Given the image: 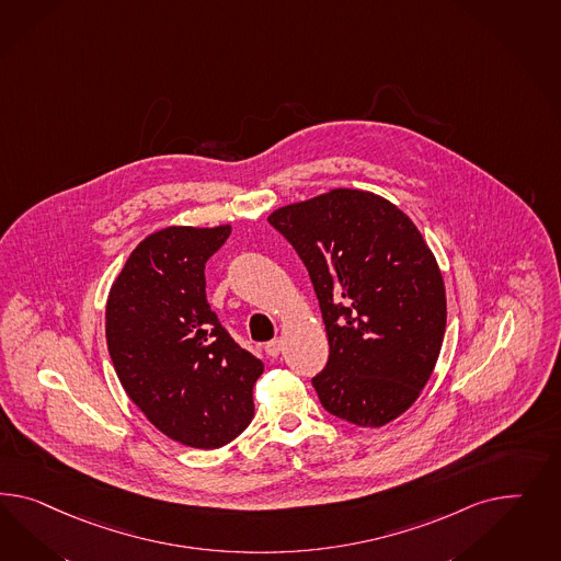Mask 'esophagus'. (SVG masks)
I'll return each mask as SVG.
<instances>
[{
  "instance_id": "esophagus-1",
  "label": "esophagus",
  "mask_w": 561,
  "mask_h": 561,
  "mask_svg": "<svg viewBox=\"0 0 561 561\" xmlns=\"http://www.w3.org/2000/svg\"><path fill=\"white\" fill-rule=\"evenodd\" d=\"M279 351H282V341H279V339H273L270 343H265V353H267L270 357H277Z\"/></svg>"
}]
</instances>
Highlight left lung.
<instances>
[{
  "instance_id": "1",
  "label": "left lung",
  "mask_w": 561,
  "mask_h": 561,
  "mask_svg": "<svg viewBox=\"0 0 561 561\" xmlns=\"http://www.w3.org/2000/svg\"><path fill=\"white\" fill-rule=\"evenodd\" d=\"M308 270L329 336L312 378L334 416L381 426L419 398L439 357L447 304L437 261L388 199L333 190L267 218Z\"/></svg>"
}]
</instances>
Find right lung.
<instances>
[{
  "mask_svg": "<svg viewBox=\"0 0 561 561\" xmlns=\"http://www.w3.org/2000/svg\"><path fill=\"white\" fill-rule=\"evenodd\" d=\"M230 227H169L133 251L110 289L106 341L130 400L161 433L218 449L253 421L263 364L206 300V261Z\"/></svg>",
  "mask_w": 561,
  "mask_h": 561,
  "instance_id": "add662e5",
  "label": "right lung"
}]
</instances>
